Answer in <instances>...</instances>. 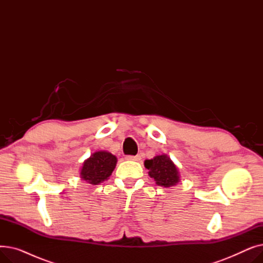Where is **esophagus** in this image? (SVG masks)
<instances>
[{
	"label": "esophagus",
	"mask_w": 263,
	"mask_h": 263,
	"mask_svg": "<svg viewBox=\"0 0 263 263\" xmlns=\"http://www.w3.org/2000/svg\"><path fill=\"white\" fill-rule=\"evenodd\" d=\"M127 160L129 161H135V162H139L141 161V156H127L126 157Z\"/></svg>",
	"instance_id": "obj_1"
}]
</instances>
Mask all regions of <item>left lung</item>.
<instances>
[{
	"instance_id": "obj_1",
	"label": "left lung",
	"mask_w": 263,
	"mask_h": 263,
	"mask_svg": "<svg viewBox=\"0 0 263 263\" xmlns=\"http://www.w3.org/2000/svg\"><path fill=\"white\" fill-rule=\"evenodd\" d=\"M144 165L149 171V177L154 178L156 183L160 186L171 187L180 181L178 167L167 155H159L154 159L145 160Z\"/></svg>"
}]
</instances>
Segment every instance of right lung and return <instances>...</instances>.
Masks as SVG:
<instances>
[{
    "mask_svg": "<svg viewBox=\"0 0 263 263\" xmlns=\"http://www.w3.org/2000/svg\"><path fill=\"white\" fill-rule=\"evenodd\" d=\"M117 158L108 151L99 150L83 162L80 178L88 184L98 185L107 180L116 167Z\"/></svg>",
    "mask_w": 263,
    "mask_h": 263,
    "instance_id": "obj_1",
    "label": "right lung"
}]
</instances>
